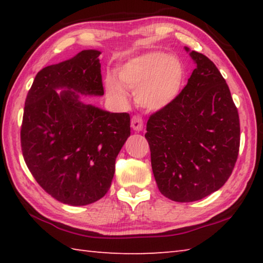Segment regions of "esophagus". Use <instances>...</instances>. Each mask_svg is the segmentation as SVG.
Masks as SVG:
<instances>
[{"label": "esophagus", "instance_id": "esophagus-1", "mask_svg": "<svg viewBox=\"0 0 263 263\" xmlns=\"http://www.w3.org/2000/svg\"><path fill=\"white\" fill-rule=\"evenodd\" d=\"M131 127L138 132L142 131V128H144V122H142V118L140 116H133L131 119Z\"/></svg>", "mask_w": 263, "mask_h": 263}]
</instances>
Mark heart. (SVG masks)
I'll return each instance as SVG.
<instances>
[{"label": "heart", "mask_w": 263, "mask_h": 263, "mask_svg": "<svg viewBox=\"0 0 263 263\" xmlns=\"http://www.w3.org/2000/svg\"><path fill=\"white\" fill-rule=\"evenodd\" d=\"M117 79L106 77L104 86L108 94L118 103L127 101L126 90H135L137 103L151 111L171 105L185 81V67L179 58L162 51H152L131 58L116 69Z\"/></svg>", "instance_id": "1"}]
</instances>
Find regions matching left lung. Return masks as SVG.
I'll return each mask as SVG.
<instances>
[{
	"instance_id": "left-lung-1",
	"label": "left lung",
	"mask_w": 263,
	"mask_h": 263,
	"mask_svg": "<svg viewBox=\"0 0 263 263\" xmlns=\"http://www.w3.org/2000/svg\"><path fill=\"white\" fill-rule=\"evenodd\" d=\"M184 50L196 68L179 97L151 116L145 135L160 193L180 203L220 189L240 145L238 110L225 79L208 57Z\"/></svg>"
}]
</instances>
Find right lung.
I'll use <instances>...</instances> for the list:
<instances>
[{"mask_svg": "<svg viewBox=\"0 0 263 263\" xmlns=\"http://www.w3.org/2000/svg\"><path fill=\"white\" fill-rule=\"evenodd\" d=\"M100 54L83 50L43 68L25 100L21 144L26 166L47 194L73 206L108 193L116 158L131 135L130 115L82 101L104 95Z\"/></svg>", "mask_w": 263, "mask_h": 263, "instance_id": "right-lung-1", "label": "right lung"}]
</instances>
